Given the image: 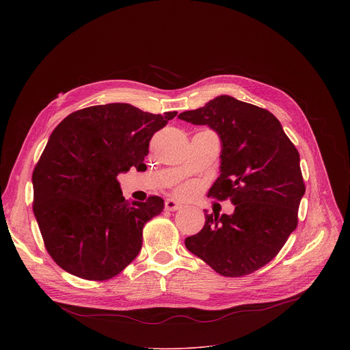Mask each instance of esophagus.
<instances>
[{
	"mask_svg": "<svg viewBox=\"0 0 350 350\" xmlns=\"http://www.w3.org/2000/svg\"><path fill=\"white\" fill-rule=\"evenodd\" d=\"M181 208H183V205L178 204V202H176L174 199H166V202H165V209H166V211L174 212V211H180Z\"/></svg>",
	"mask_w": 350,
	"mask_h": 350,
	"instance_id": "esophagus-1",
	"label": "esophagus"
}]
</instances>
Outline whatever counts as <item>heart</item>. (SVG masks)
Masks as SVG:
<instances>
[{
  "label": "heart",
  "mask_w": 350,
  "mask_h": 350,
  "mask_svg": "<svg viewBox=\"0 0 350 350\" xmlns=\"http://www.w3.org/2000/svg\"><path fill=\"white\" fill-rule=\"evenodd\" d=\"M189 192H191V188H189L188 185H184V187L178 188V193H180V195H187V193H189Z\"/></svg>",
  "instance_id": "heart-1"
}]
</instances>
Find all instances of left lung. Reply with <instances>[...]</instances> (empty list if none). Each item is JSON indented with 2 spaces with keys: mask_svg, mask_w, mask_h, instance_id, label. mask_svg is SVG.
<instances>
[{
  "mask_svg": "<svg viewBox=\"0 0 350 350\" xmlns=\"http://www.w3.org/2000/svg\"><path fill=\"white\" fill-rule=\"evenodd\" d=\"M178 118L219 134L221 173L209 196L235 205L230 216L206 215L185 246L224 277L251 274L277 256L297 226L306 189L297 149L271 112L228 95Z\"/></svg>",
  "mask_w": 350,
  "mask_h": 350,
  "instance_id": "left-lung-1",
  "label": "left lung"
}]
</instances>
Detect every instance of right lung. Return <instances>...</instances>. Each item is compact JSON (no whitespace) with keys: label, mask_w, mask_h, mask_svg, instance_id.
Masks as SVG:
<instances>
[{"label":"right lung","mask_w":350,"mask_h":350,"mask_svg":"<svg viewBox=\"0 0 350 350\" xmlns=\"http://www.w3.org/2000/svg\"><path fill=\"white\" fill-rule=\"evenodd\" d=\"M176 115L107 104L55 127L33 170V212L46 252L65 271L105 281L137 258L144 226L165 204L157 195L127 202L118 174L145 165L149 141Z\"/></svg>","instance_id":"obj_1"}]
</instances>
